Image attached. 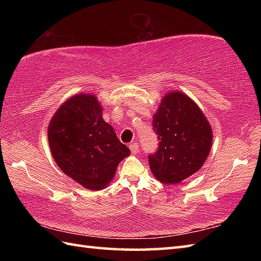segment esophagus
Masks as SVG:
<instances>
[{"label": "esophagus", "instance_id": "obj_1", "mask_svg": "<svg viewBox=\"0 0 261 261\" xmlns=\"http://www.w3.org/2000/svg\"><path fill=\"white\" fill-rule=\"evenodd\" d=\"M129 148H130V150H131V152L132 153H138L140 151V148H139V145H138V143L136 142V141H134V142H131L130 145H129Z\"/></svg>", "mask_w": 261, "mask_h": 261}]
</instances>
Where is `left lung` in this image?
Masks as SVG:
<instances>
[{"mask_svg": "<svg viewBox=\"0 0 261 261\" xmlns=\"http://www.w3.org/2000/svg\"><path fill=\"white\" fill-rule=\"evenodd\" d=\"M158 149L148 156L152 174L164 184H178L195 174L212 146V129L203 112L181 92L160 102L152 119Z\"/></svg>", "mask_w": 261, "mask_h": 261, "instance_id": "left-lung-1", "label": "left lung"}]
</instances>
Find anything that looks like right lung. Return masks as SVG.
Instances as JSON below:
<instances>
[{
	"mask_svg": "<svg viewBox=\"0 0 261 261\" xmlns=\"http://www.w3.org/2000/svg\"><path fill=\"white\" fill-rule=\"evenodd\" d=\"M48 141L59 168L91 191L107 186L119 163L130 154L91 94L75 95L58 109L49 123Z\"/></svg>",
	"mask_w": 261,
	"mask_h": 261,
	"instance_id": "right-lung-1",
	"label": "right lung"
}]
</instances>
